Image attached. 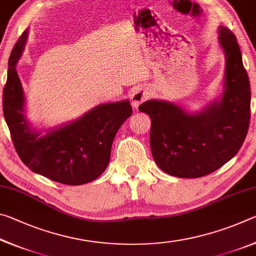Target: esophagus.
<instances>
[{
  "mask_svg": "<svg viewBox=\"0 0 256 256\" xmlns=\"http://www.w3.org/2000/svg\"><path fill=\"white\" fill-rule=\"evenodd\" d=\"M149 97L148 90L146 89H136L131 94V104L134 108H138L142 102L146 100Z\"/></svg>",
  "mask_w": 256,
  "mask_h": 256,
  "instance_id": "1",
  "label": "esophagus"
}]
</instances>
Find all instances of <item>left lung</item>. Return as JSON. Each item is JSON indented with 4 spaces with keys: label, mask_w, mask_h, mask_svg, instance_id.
I'll use <instances>...</instances> for the list:
<instances>
[{
    "label": "left lung",
    "mask_w": 256,
    "mask_h": 256,
    "mask_svg": "<svg viewBox=\"0 0 256 256\" xmlns=\"http://www.w3.org/2000/svg\"><path fill=\"white\" fill-rule=\"evenodd\" d=\"M224 53L222 92L200 110L150 99L138 110L150 116V148L156 164L167 174L198 178L211 174L237 154L248 131L250 86L237 40L219 26Z\"/></svg>",
    "instance_id": "8db88e82"
}]
</instances>
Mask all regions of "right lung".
Returning <instances> with one entry per match:
<instances>
[{
	"label": "right lung",
	"mask_w": 256,
	"mask_h": 256,
	"mask_svg": "<svg viewBox=\"0 0 256 256\" xmlns=\"http://www.w3.org/2000/svg\"><path fill=\"white\" fill-rule=\"evenodd\" d=\"M27 38L26 30L12 50L3 90V114L14 148L37 174L60 184L89 183L108 166L116 133L132 115L130 100L99 104L80 118L53 128L32 126L24 114L26 96L16 68Z\"/></svg>",
	"instance_id": "1"
}]
</instances>
